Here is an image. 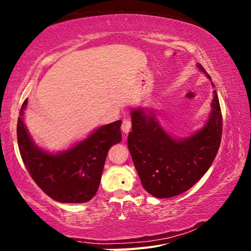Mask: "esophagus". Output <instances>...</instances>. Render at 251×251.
Listing matches in <instances>:
<instances>
[{
  "label": "esophagus",
  "instance_id": "34e87169",
  "mask_svg": "<svg viewBox=\"0 0 251 251\" xmlns=\"http://www.w3.org/2000/svg\"><path fill=\"white\" fill-rule=\"evenodd\" d=\"M131 129V121L130 119H125L122 122V130L124 133H128Z\"/></svg>",
  "mask_w": 251,
  "mask_h": 251
}]
</instances>
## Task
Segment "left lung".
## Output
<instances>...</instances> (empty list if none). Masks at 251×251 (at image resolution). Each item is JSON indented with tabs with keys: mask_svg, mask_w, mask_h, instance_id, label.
I'll list each match as a JSON object with an SVG mask.
<instances>
[{
	"mask_svg": "<svg viewBox=\"0 0 251 251\" xmlns=\"http://www.w3.org/2000/svg\"><path fill=\"white\" fill-rule=\"evenodd\" d=\"M197 67L212 80L202 65L198 64ZM213 94L212 111L204 127L184 139L169 135L151 110L138 108L131 111L132 131L128 135V149L143 188L149 194L161 199L183 194L213 164L223 135L216 90Z\"/></svg>",
	"mask_w": 251,
	"mask_h": 251,
	"instance_id": "obj_1",
	"label": "left lung"
}]
</instances>
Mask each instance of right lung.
Masks as SVG:
<instances>
[{
	"label": "right lung",
	"mask_w": 251,
	"mask_h": 251,
	"mask_svg": "<svg viewBox=\"0 0 251 251\" xmlns=\"http://www.w3.org/2000/svg\"><path fill=\"white\" fill-rule=\"evenodd\" d=\"M27 99L17 124L21 158L34 182L51 199L84 203L96 195L109 149L121 142L122 121L103 125L82 141L63 152L50 154L34 143L23 122Z\"/></svg>",
	"instance_id": "obj_1"
}]
</instances>
